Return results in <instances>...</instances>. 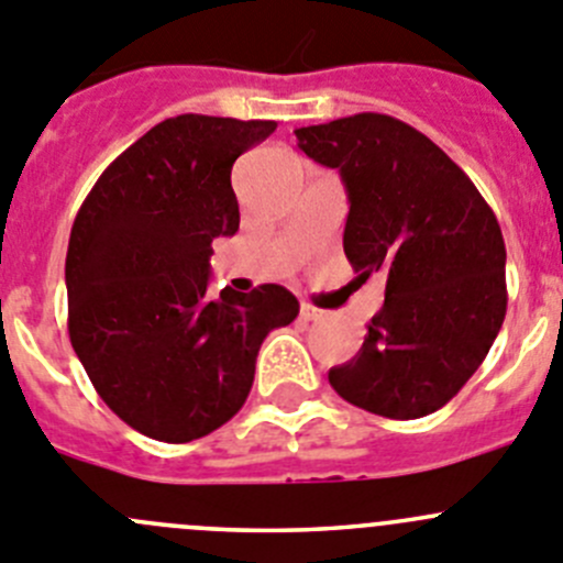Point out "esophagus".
Instances as JSON below:
<instances>
[{"mask_svg":"<svg viewBox=\"0 0 563 563\" xmlns=\"http://www.w3.org/2000/svg\"><path fill=\"white\" fill-rule=\"evenodd\" d=\"M320 318H323V309L312 307V303H307V301L301 303V320H307V323H314V320H320Z\"/></svg>","mask_w":563,"mask_h":563,"instance_id":"esophagus-1","label":"esophagus"}]
</instances>
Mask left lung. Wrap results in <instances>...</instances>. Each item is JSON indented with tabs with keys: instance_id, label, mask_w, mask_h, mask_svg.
<instances>
[{
	"instance_id": "obj_1",
	"label": "left lung",
	"mask_w": 563,
	"mask_h": 563,
	"mask_svg": "<svg viewBox=\"0 0 563 563\" xmlns=\"http://www.w3.org/2000/svg\"><path fill=\"white\" fill-rule=\"evenodd\" d=\"M298 148L336 168L347 210L342 249L358 278L387 276L382 312L347 365L340 398L417 420L470 382L506 318V243L470 176L415 126L358 112L296 130Z\"/></svg>"
}]
</instances>
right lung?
Returning <instances> with one entry per match:
<instances>
[{
  "label": "right lung",
  "mask_w": 563,
  "mask_h": 563,
  "mask_svg": "<svg viewBox=\"0 0 563 563\" xmlns=\"http://www.w3.org/2000/svg\"><path fill=\"white\" fill-rule=\"evenodd\" d=\"M276 121L165 118L118 154L77 212L66 254L68 336L99 398L159 442L232 420L256 353L298 318L282 285L212 301V240L240 227L234 159Z\"/></svg>",
  "instance_id": "obj_1"
}]
</instances>
